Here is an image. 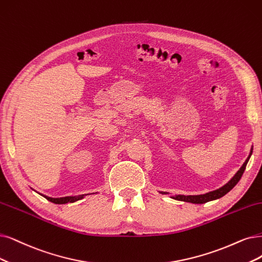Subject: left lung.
I'll return each instance as SVG.
<instances>
[{
	"label": "left lung",
	"instance_id": "1",
	"mask_svg": "<svg viewBox=\"0 0 262 262\" xmlns=\"http://www.w3.org/2000/svg\"><path fill=\"white\" fill-rule=\"evenodd\" d=\"M251 153H253V148H251L249 156H248L247 160L245 161V163L243 164V166L239 168V170L235 173L234 177L232 178L228 183H226L224 187H221V188H219L215 191L208 192V193H206V194H201V195H173V196H170V198L173 199V200H177V201L193 203V204H204V203H207L209 201H214V200L222 198L224 195H226L229 191H231L236 186V183L239 181L242 176H243V173L245 171V168H246V165H247V163L249 161ZM161 193H162V194H167V193H165V192H161Z\"/></svg>",
	"mask_w": 262,
	"mask_h": 262
}]
</instances>
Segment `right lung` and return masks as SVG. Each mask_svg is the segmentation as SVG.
Segmentation results:
<instances>
[{
	"label": "right lung",
	"mask_w": 262,
	"mask_h": 262,
	"mask_svg": "<svg viewBox=\"0 0 262 262\" xmlns=\"http://www.w3.org/2000/svg\"><path fill=\"white\" fill-rule=\"evenodd\" d=\"M84 195L86 194H82V195H77V196H66V198H50V196H46V195H43L46 200H48L52 203H55V204H66V203H73L75 201H79L81 199L84 198Z\"/></svg>",
	"instance_id": "add662e5"
}]
</instances>
